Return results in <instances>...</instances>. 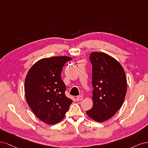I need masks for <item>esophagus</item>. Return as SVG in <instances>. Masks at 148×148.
<instances>
[{"label":"esophagus","mask_w":148,"mask_h":148,"mask_svg":"<svg viewBox=\"0 0 148 148\" xmlns=\"http://www.w3.org/2000/svg\"><path fill=\"white\" fill-rule=\"evenodd\" d=\"M76 99H77V101H81V100H82L83 99V97L81 96V95H79V96L77 97V98Z\"/></svg>","instance_id":"esophagus-1"}]
</instances>
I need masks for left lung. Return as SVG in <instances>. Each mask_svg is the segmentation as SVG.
Returning a JSON list of instances; mask_svg holds the SVG:
<instances>
[{
	"instance_id": "1",
	"label": "left lung",
	"mask_w": 148,
	"mask_h": 148,
	"mask_svg": "<svg viewBox=\"0 0 148 148\" xmlns=\"http://www.w3.org/2000/svg\"><path fill=\"white\" fill-rule=\"evenodd\" d=\"M93 108L87 111L93 121L103 122L111 118L124 101L127 83L124 69L115 58L103 52H92Z\"/></svg>"
}]
</instances>
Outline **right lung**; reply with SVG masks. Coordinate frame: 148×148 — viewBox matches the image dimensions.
<instances>
[{
  "mask_svg": "<svg viewBox=\"0 0 148 148\" xmlns=\"http://www.w3.org/2000/svg\"><path fill=\"white\" fill-rule=\"evenodd\" d=\"M72 60L66 56L37 61L28 71L25 82L27 103L40 121L53 125L63 119L73 100L65 95L61 77L63 66Z\"/></svg>",
  "mask_w": 148,
  "mask_h": 148,
  "instance_id": "1",
  "label": "right lung"
}]
</instances>
